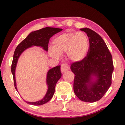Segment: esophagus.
Masks as SVG:
<instances>
[{
  "label": "esophagus",
  "instance_id": "34e87169",
  "mask_svg": "<svg viewBox=\"0 0 125 125\" xmlns=\"http://www.w3.org/2000/svg\"><path fill=\"white\" fill-rule=\"evenodd\" d=\"M61 71H62V73H65L66 71L70 70V67H69L67 64H63L61 65Z\"/></svg>",
  "mask_w": 125,
  "mask_h": 125
}]
</instances>
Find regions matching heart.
<instances>
[{"mask_svg": "<svg viewBox=\"0 0 125 125\" xmlns=\"http://www.w3.org/2000/svg\"><path fill=\"white\" fill-rule=\"evenodd\" d=\"M89 50V41L83 32H67L55 38L52 48L49 50L52 57L59 59L64 52L68 58L74 62H79L87 56Z\"/></svg>", "mask_w": 125, "mask_h": 125, "instance_id": "obj_1", "label": "heart"}]
</instances>
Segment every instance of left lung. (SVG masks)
I'll return each instance as SVG.
<instances>
[{"label": "left lung", "instance_id": "8db88e82", "mask_svg": "<svg viewBox=\"0 0 125 125\" xmlns=\"http://www.w3.org/2000/svg\"><path fill=\"white\" fill-rule=\"evenodd\" d=\"M80 30L86 33L90 47L86 58L70 67L75 75L73 91L81 100L94 103L104 96L112 83V57L99 34L88 28Z\"/></svg>", "mask_w": 125, "mask_h": 125}]
</instances>
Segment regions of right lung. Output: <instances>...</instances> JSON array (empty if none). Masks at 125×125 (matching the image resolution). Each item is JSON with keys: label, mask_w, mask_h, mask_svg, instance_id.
I'll return each mask as SVG.
<instances>
[{"label": "right lung", "mask_w": 125, "mask_h": 125, "mask_svg": "<svg viewBox=\"0 0 125 125\" xmlns=\"http://www.w3.org/2000/svg\"><path fill=\"white\" fill-rule=\"evenodd\" d=\"M62 30V29L61 28L47 27L38 31H31L26 37V38L21 42L16 48L13 55L11 71L13 76L15 88L18 92V90L15 79V70L20 55L25 50L33 46L40 47L46 52H48V44L49 43L50 38L55 34L60 32ZM61 76H62V73L61 72V65H57L56 67L50 69L48 71L47 73L46 84L48 89L44 97L42 99L35 102H27L24 100L25 102L28 104L36 106L43 105L48 102L54 95L56 84Z\"/></svg>", "instance_id": "1"}]
</instances>
